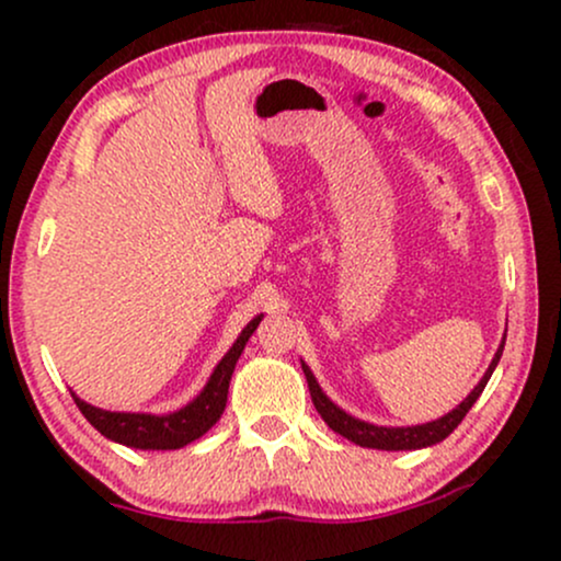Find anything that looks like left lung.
<instances>
[{
	"label": "left lung",
	"instance_id": "obj_1",
	"mask_svg": "<svg viewBox=\"0 0 561 561\" xmlns=\"http://www.w3.org/2000/svg\"><path fill=\"white\" fill-rule=\"evenodd\" d=\"M506 340V334H504ZM501 353H504V343H501L499 351H495V358L488 366L485 377L480 379L478 388H474L469 396L456 405L454 411L446 416H440V420L435 422H427V424H416V427H377V424H369V422H362V420H353L351 414H345L343 409H337L330 398L324 396L319 388L317 377L311 375V369H308L306 364H302V375L308 379V390H311V401L317 405V411L321 414V420H324L330 427L334 430L337 435L347 437V440H353L356 446H364V448H379V450H414V448H424V446H435V443L446 440V437L454 433L456 427H459L461 420L467 416V411L472 409L474 401L480 398V392L485 390L488 379H491L495 364H499Z\"/></svg>",
	"mask_w": 561,
	"mask_h": 561
}]
</instances>
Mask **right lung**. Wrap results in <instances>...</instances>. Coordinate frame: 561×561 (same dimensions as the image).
Instances as JSON below:
<instances>
[{"mask_svg":"<svg viewBox=\"0 0 561 561\" xmlns=\"http://www.w3.org/2000/svg\"><path fill=\"white\" fill-rule=\"evenodd\" d=\"M263 317H255L244 327L237 343L229 347L227 356L221 358V364L216 366L214 375H210L205 390L199 392L192 403H186L184 409L173 411V414L156 416V414H121V411H102L96 405L83 403L81 398L73 396L76 405L81 409V414L87 416V422L94 430H100L102 435L111 437V440L121 443V446H131L141 450H173L182 448L186 443L197 440L199 435L208 433L214 424L221 420L224 405H227V392H229V379L234 371L237 358L244 351V343L250 340V334L255 332V327L261 324Z\"/></svg>","mask_w":561,"mask_h":561,"instance_id":"add662e5","label":"right lung"}]
</instances>
